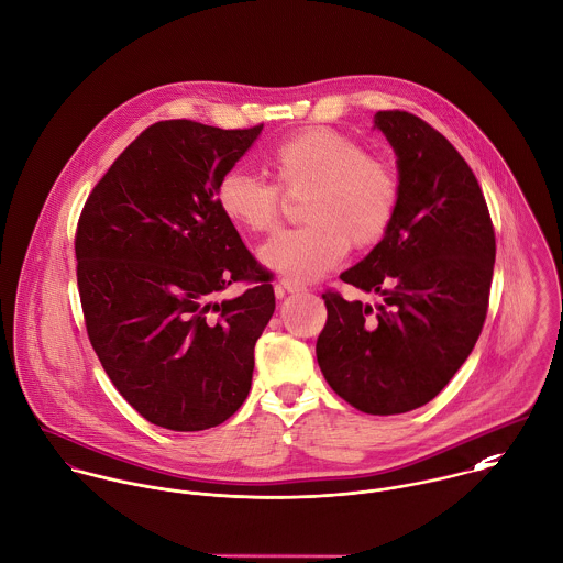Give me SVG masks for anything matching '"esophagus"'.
Segmentation results:
<instances>
[{
	"label": "esophagus",
	"instance_id": "34e87169",
	"mask_svg": "<svg viewBox=\"0 0 563 563\" xmlns=\"http://www.w3.org/2000/svg\"><path fill=\"white\" fill-rule=\"evenodd\" d=\"M278 287H280L283 291H287V294H300V291H305V289H307L305 285H300V283L291 280V278H280Z\"/></svg>",
	"mask_w": 563,
	"mask_h": 563
}]
</instances>
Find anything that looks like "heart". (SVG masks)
I'll return each instance as SVG.
<instances>
[{
	"mask_svg": "<svg viewBox=\"0 0 563 563\" xmlns=\"http://www.w3.org/2000/svg\"><path fill=\"white\" fill-rule=\"evenodd\" d=\"M269 165L285 194H307V224L276 234L258 250L261 263L285 278L309 283L324 276L347 254L350 241L372 245L394 222L400 198L394 167L367 156L347 134L307 130L280 143ZM216 200L225 220L252 232H269L283 218L280 190L245 169L225 172Z\"/></svg>",
	"mask_w": 563,
	"mask_h": 563,
	"instance_id": "b5f03b06",
	"label": "heart"
}]
</instances>
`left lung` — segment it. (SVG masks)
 <instances>
[{"instance_id": "8db88e82", "label": "left lung", "mask_w": 563, "mask_h": 563, "mask_svg": "<svg viewBox=\"0 0 563 563\" xmlns=\"http://www.w3.org/2000/svg\"><path fill=\"white\" fill-rule=\"evenodd\" d=\"M396 152L400 198L374 250L341 280L376 309L327 291L320 369L363 413L396 416L433 400L481 335L496 239L483 191L449 139L416 114L378 111Z\"/></svg>"}]
</instances>
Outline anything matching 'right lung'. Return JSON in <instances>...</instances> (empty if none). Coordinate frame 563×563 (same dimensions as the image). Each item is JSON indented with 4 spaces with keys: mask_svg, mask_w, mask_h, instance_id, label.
Wrapping results in <instances>:
<instances>
[{
    "mask_svg": "<svg viewBox=\"0 0 563 563\" xmlns=\"http://www.w3.org/2000/svg\"><path fill=\"white\" fill-rule=\"evenodd\" d=\"M263 123L189 119L143 130L91 191L78 230V291L117 391L152 424L205 431L247 398L254 345L274 309L272 274L218 207V183ZM245 279L241 297L220 290Z\"/></svg>",
    "mask_w": 563,
    "mask_h": 563,
    "instance_id": "right-lung-1",
    "label": "right lung"
}]
</instances>
